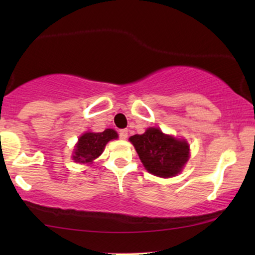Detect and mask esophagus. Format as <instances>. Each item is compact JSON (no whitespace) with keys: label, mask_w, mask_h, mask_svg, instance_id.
I'll return each instance as SVG.
<instances>
[{"label":"esophagus","mask_w":255,"mask_h":255,"mask_svg":"<svg viewBox=\"0 0 255 255\" xmlns=\"http://www.w3.org/2000/svg\"><path fill=\"white\" fill-rule=\"evenodd\" d=\"M128 131L127 128H123V130L120 131V137L121 139H123V140H125V139L128 138Z\"/></svg>","instance_id":"esophagus-1"}]
</instances>
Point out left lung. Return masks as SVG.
<instances>
[{
  "mask_svg": "<svg viewBox=\"0 0 255 255\" xmlns=\"http://www.w3.org/2000/svg\"><path fill=\"white\" fill-rule=\"evenodd\" d=\"M139 159L148 173L160 177L179 174L189 159V145L184 139L165 134L158 128H148L142 134L130 137Z\"/></svg>",
  "mask_w": 255,
  "mask_h": 255,
  "instance_id": "obj_1",
  "label": "left lung"
}]
</instances>
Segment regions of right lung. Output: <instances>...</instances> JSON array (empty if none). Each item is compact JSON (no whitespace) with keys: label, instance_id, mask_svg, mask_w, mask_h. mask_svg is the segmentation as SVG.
Wrapping results in <instances>:
<instances>
[{"label":"right lung","instance_id":"obj_1","mask_svg":"<svg viewBox=\"0 0 255 255\" xmlns=\"http://www.w3.org/2000/svg\"><path fill=\"white\" fill-rule=\"evenodd\" d=\"M117 138V132L113 128H107L103 132H86L75 145L73 160L79 163H92L102 154L108 142Z\"/></svg>","mask_w":255,"mask_h":255}]
</instances>
